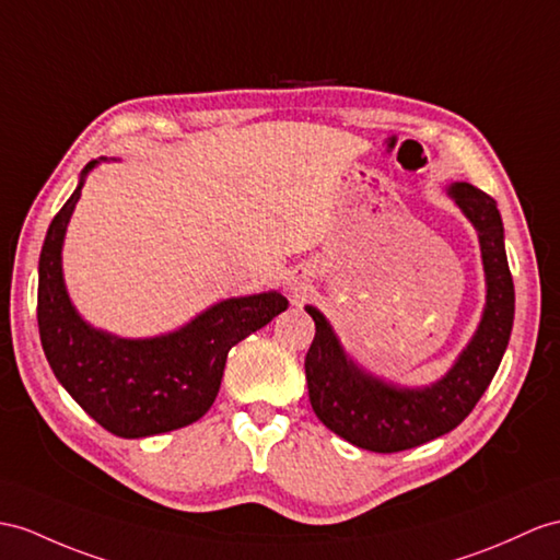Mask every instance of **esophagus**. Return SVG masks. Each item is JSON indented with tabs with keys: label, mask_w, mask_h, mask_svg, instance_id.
<instances>
[{
	"label": "esophagus",
	"mask_w": 560,
	"mask_h": 560,
	"mask_svg": "<svg viewBox=\"0 0 560 560\" xmlns=\"http://www.w3.org/2000/svg\"><path fill=\"white\" fill-rule=\"evenodd\" d=\"M290 290H294V294L302 292V290H304V282H296V280H294V282L290 284Z\"/></svg>",
	"instance_id": "obj_1"
}]
</instances>
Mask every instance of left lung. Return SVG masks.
Instances as JSON below:
<instances>
[{"instance_id":"8db88e82","label":"left lung","mask_w":560,"mask_h":560,"mask_svg":"<svg viewBox=\"0 0 560 560\" xmlns=\"http://www.w3.org/2000/svg\"><path fill=\"white\" fill-rule=\"evenodd\" d=\"M448 195L480 237L487 306L470 345L440 383L404 389L365 375L345 357L323 313L306 306L316 323V337L304 361L313 411L325 428L368 452H406L452 432L480 401L509 347L515 290L497 201L470 183L452 185Z\"/></svg>"}]
</instances>
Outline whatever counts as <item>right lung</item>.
Returning a JSON list of instances; mask_svg holds the SVG:
<instances>
[{
  "instance_id": "1",
  "label": "right lung",
  "mask_w": 560,
  "mask_h": 560,
  "mask_svg": "<svg viewBox=\"0 0 560 560\" xmlns=\"http://www.w3.org/2000/svg\"><path fill=\"white\" fill-rule=\"evenodd\" d=\"M94 166L97 161H90L83 177ZM83 177L54 215L39 252L37 327L45 357L80 408L116 438L185 428L215 401L228 351L288 308V299L278 292L228 299L183 330L154 339L94 330L71 306L61 276V244Z\"/></svg>"
}]
</instances>
